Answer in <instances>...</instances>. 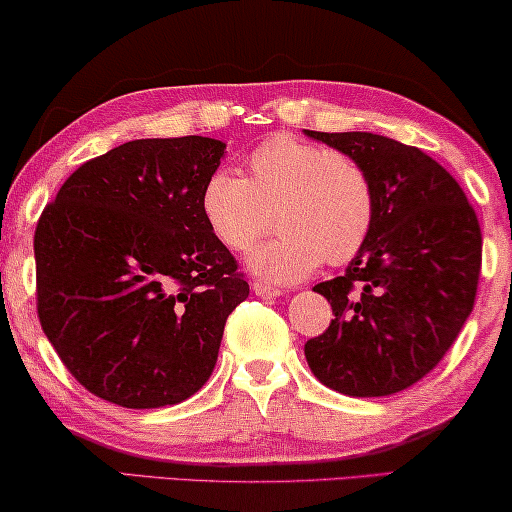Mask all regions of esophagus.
<instances>
[{
    "label": "esophagus",
    "mask_w": 512,
    "mask_h": 512,
    "mask_svg": "<svg viewBox=\"0 0 512 512\" xmlns=\"http://www.w3.org/2000/svg\"><path fill=\"white\" fill-rule=\"evenodd\" d=\"M253 292L259 299H276V296H280V289L266 285V282H253Z\"/></svg>",
    "instance_id": "1"
}]
</instances>
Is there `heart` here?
Instances as JSON below:
<instances>
[{
	"label": "heart",
	"instance_id": "obj_1",
	"mask_svg": "<svg viewBox=\"0 0 512 512\" xmlns=\"http://www.w3.org/2000/svg\"><path fill=\"white\" fill-rule=\"evenodd\" d=\"M250 177L216 170L202 188V213L230 250H248L255 276L289 285L319 264H347L361 253L377 223V188L361 160L292 135L257 144Z\"/></svg>",
	"mask_w": 512,
	"mask_h": 512
}]
</instances>
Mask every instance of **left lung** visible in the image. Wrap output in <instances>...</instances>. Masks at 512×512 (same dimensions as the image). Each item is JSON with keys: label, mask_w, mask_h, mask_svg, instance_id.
<instances>
[{"label": "left lung", "mask_w": 512, "mask_h": 512, "mask_svg": "<svg viewBox=\"0 0 512 512\" xmlns=\"http://www.w3.org/2000/svg\"><path fill=\"white\" fill-rule=\"evenodd\" d=\"M368 167L377 223L345 273L312 289L335 319L305 342L324 386L381 398L423 379L474 310L483 236L451 174L421 149L375 133L305 131Z\"/></svg>", "instance_id": "obj_1"}]
</instances>
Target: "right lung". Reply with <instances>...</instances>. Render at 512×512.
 I'll return each mask as SVG.
<instances>
[{
	"label": "right lung",
	"mask_w": 512,
	"mask_h": 512,
	"mask_svg": "<svg viewBox=\"0 0 512 512\" xmlns=\"http://www.w3.org/2000/svg\"><path fill=\"white\" fill-rule=\"evenodd\" d=\"M225 142L133 140L80 165L34 234L43 333L89 393L126 409L207 384L243 273L202 213Z\"/></svg>",
	"instance_id": "right-lung-1"
}]
</instances>
